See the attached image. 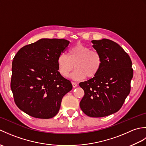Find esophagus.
I'll use <instances>...</instances> for the list:
<instances>
[{
    "label": "esophagus",
    "instance_id": "1",
    "mask_svg": "<svg viewBox=\"0 0 146 146\" xmlns=\"http://www.w3.org/2000/svg\"><path fill=\"white\" fill-rule=\"evenodd\" d=\"M72 85L74 88H75L77 86H78V83L76 82H72Z\"/></svg>",
    "mask_w": 146,
    "mask_h": 146
}]
</instances>
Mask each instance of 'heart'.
Listing matches in <instances>:
<instances>
[{
    "instance_id": "b5f03b06",
    "label": "heart",
    "mask_w": 146,
    "mask_h": 146,
    "mask_svg": "<svg viewBox=\"0 0 146 146\" xmlns=\"http://www.w3.org/2000/svg\"><path fill=\"white\" fill-rule=\"evenodd\" d=\"M57 64L59 72L64 77L69 75L75 64L76 70L71 74L70 78L79 81L86 76L93 78L97 75L101 69L102 60L97 51L78 43L69 49L68 56L64 53L59 55Z\"/></svg>"
}]
</instances>
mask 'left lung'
Segmentation results:
<instances>
[{"instance_id": "obj_1", "label": "left lung", "mask_w": 146, "mask_h": 146, "mask_svg": "<svg viewBox=\"0 0 146 146\" xmlns=\"http://www.w3.org/2000/svg\"><path fill=\"white\" fill-rule=\"evenodd\" d=\"M93 48L100 54L102 64L93 78L80 83L85 95L82 110L92 117H103L117 112L131 91L132 61L117 43L108 39L93 40Z\"/></svg>"}]
</instances>
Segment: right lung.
Returning <instances> with one entry per match:
<instances>
[{"label":"right lung","mask_w":146,"mask_h":146,"mask_svg":"<svg viewBox=\"0 0 146 146\" xmlns=\"http://www.w3.org/2000/svg\"><path fill=\"white\" fill-rule=\"evenodd\" d=\"M70 41L41 39L21 48L14 58L11 88L14 102L24 112L38 119L58 113L62 98L73 88L58 71V56Z\"/></svg>","instance_id":"add662e5"}]
</instances>
